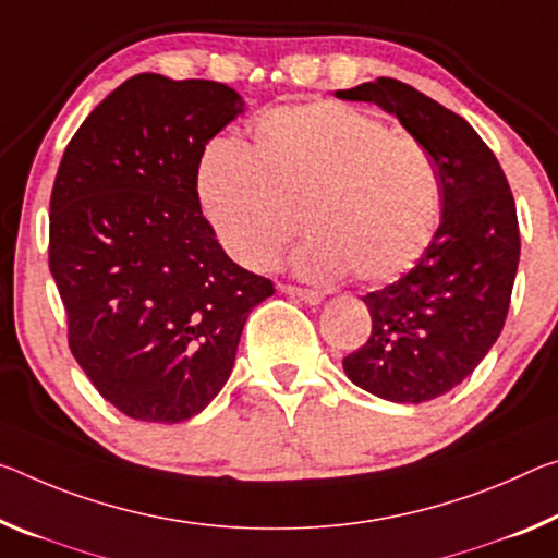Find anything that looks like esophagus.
Here are the masks:
<instances>
[{"label": "esophagus", "mask_w": 558, "mask_h": 558, "mask_svg": "<svg viewBox=\"0 0 558 558\" xmlns=\"http://www.w3.org/2000/svg\"><path fill=\"white\" fill-rule=\"evenodd\" d=\"M280 293H286V295H290V298H298V300H303L305 305H320V300H323V293H317V290H311V288H298V286H282L280 282Z\"/></svg>", "instance_id": "esophagus-1"}]
</instances>
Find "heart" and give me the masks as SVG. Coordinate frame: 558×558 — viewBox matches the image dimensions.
Segmentation results:
<instances>
[{"instance_id": "obj_1", "label": "heart", "mask_w": 558, "mask_h": 558, "mask_svg": "<svg viewBox=\"0 0 558 558\" xmlns=\"http://www.w3.org/2000/svg\"><path fill=\"white\" fill-rule=\"evenodd\" d=\"M196 191L218 243L251 270L276 263L303 218L311 241L295 268L315 280L400 278L441 223L429 148L340 101L263 113L247 148L231 138L208 144Z\"/></svg>"}]
</instances>
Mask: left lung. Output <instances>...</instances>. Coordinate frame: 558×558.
I'll list each match as a JSON object with an SVG mask.
<instances>
[{
	"instance_id": "obj_1",
	"label": "left lung",
	"mask_w": 558,
	"mask_h": 558,
	"mask_svg": "<svg viewBox=\"0 0 558 558\" xmlns=\"http://www.w3.org/2000/svg\"><path fill=\"white\" fill-rule=\"evenodd\" d=\"M395 113L435 158L441 223L435 243L392 286L367 293L373 332L344 375L383 400L420 404L474 373L507 320L519 268V220L497 156L459 113L397 78L335 92Z\"/></svg>"
}]
</instances>
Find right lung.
Segmentation results:
<instances>
[{
    "instance_id": "right-lung-1",
    "label": "right lung",
    "mask_w": 558,
    "mask_h": 558,
    "mask_svg": "<svg viewBox=\"0 0 558 558\" xmlns=\"http://www.w3.org/2000/svg\"><path fill=\"white\" fill-rule=\"evenodd\" d=\"M243 106L226 84L138 74L61 156L49 270L69 348L131 420L198 414L231 377L247 313L276 293L228 258L196 191L206 144Z\"/></svg>"
}]
</instances>
